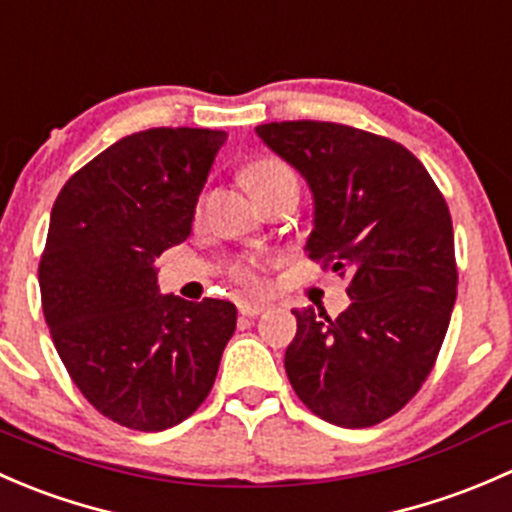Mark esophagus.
Listing matches in <instances>:
<instances>
[{
	"instance_id": "obj_1",
	"label": "esophagus",
	"mask_w": 512,
	"mask_h": 512,
	"mask_svg": "<svg viewBox=\"0 0 512 512\" xmlns=\"http://www.w3.org/2000/svg\"><path fill=\"white\" fill-rule=\"evenodd\" d=\"M267 304L265 302H245V304H240V314L242 317H260V314H265L267 312Z\"/></svg>"
}]
</instances>
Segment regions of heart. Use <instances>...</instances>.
I'll use <instances>...</instances> for the list:
<instances>
[{
	"label": "heart",
	"mask_w": 512,
	"mask_h": 512,
	"mask_svg": "<svg viewBox=\"0 0 512 512\" xmlns=\"http://www.w3.org/2000/svg\"><path fill=\"white\" fill-rule=\"evenodd\" d=\"M240 178L257 203L267 200L270 195L280 193V190H299L297 175H294V170L280 158L252 160V163H247L245 168H242ZM237 280L250 289H260V277H257L255 267L250 265L237 267Z\"/></svg>",
	"instance_id": "obj_1"
}]
</instances>
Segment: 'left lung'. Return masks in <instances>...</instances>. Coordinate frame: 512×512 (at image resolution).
Wrapping results in <instances>:
<instances>
[{"label":"left lung","mask_w":512,"mask_h":512,"mask_svg":"<svg viewBox=\"0 0 512 512\" xmlns=\"http://www.w3.org/2000/svg\"><path fill=\"white\" fill-rule=\"evenodd\" d=\"M255 131L307 180V252L349 277L352 299L334 319L292 309L289 384L324 421L376 426L414 399L451 322L458 270L446 200L421 160L391 138L327 121Z\"/></svg>","instance_id":"obj_1"}]
</instances>
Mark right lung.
Returning <instances> with one entry per match:
<instances>
[{"mask_svg": "<svg viewBox=\"0 0 512 512\" xmlns=\"http://www.w3.org/2000/svg\"><path fill=\"white\" fill-rule=\"evenodd\" d=\"M225 141L210 128L133 133L76 170L51 208L39 262L51 339L86 401L133 431L193 414L235 332V304L160 294L153 267L188 240Z\"/></svg>", "mask_w": 512, "mask_h": 512, "instance_id": "add662e5", "label": "right lung"}]
</instances>
